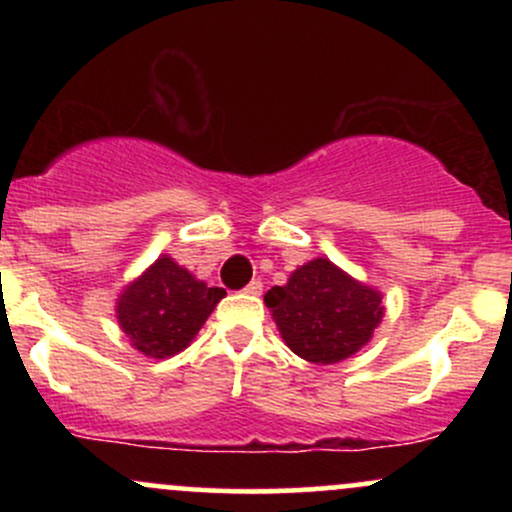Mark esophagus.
I'll use <instances>...</instances> for the list:
<instances>
[{"mask_svg":"<svg viewBox=\"0 0 512 512\" xmlns=\"http://www.w3.org/2000/svg\"><path fill=\"white\" fill-rule=\"evenodd\" d=\"M243 291L250 293V296H260V293H262V281L260 279H252Z\"/></svg>","mask_w":512,"mask_h":512,"instance_id":"esophagus-1","label":"esophagus"}]
</instances>
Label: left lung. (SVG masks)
<instances>
[{"label": "left lung", "instance_id": "8db88e82", "mask_svg": "<svg viewBox=\"0 0 512 512\" xmlns=\"http://www.w3.org/2000/svg\"><path fill=\"white\" fill-rule=\"evenodd\" d=\"M264 303L293 354L322 366L356 354L383 317L378 291L322 257L298 267L286 286L264 293Z\"/></svg>", "mask_w": 512, "mask_h": 512}]
</instances>
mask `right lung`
I'll use <instances>...</instances> for the list:
<instances>
[{
  "label": "right lung",
  "instance_id": "obj_1",
  "mask_svg": "<svg viewBox=\"0 0 512 512\" xmlns=\"http://www.w3.org/2000/svg\"><path fill=\"white\" fill-rule=\"evenodd\" d=\"M226 296L219 286L197 281L170 257H158L117 301V322L146 356L178 354L202 330L211 310Z\"/></svg>",
  "mask_w": 512,
  "mask_h": 512
}]
</instances>
